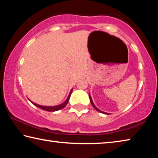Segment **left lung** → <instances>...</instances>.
<instances>
[{"mask_svg": "<svg viewBox=\"0 0 158 158\" xmlns=\"http://www.w3.org/2000/svg\"><path fill=\"white\" fill-rule=\"evenodd\" d=\"M89 98H90V103H91V105H92V106H93V107H94V109H95V110H97L98 111H99V112H100V113H103V114H107L106 113H105V112H103V111H100V109H98L97 107H96V106H95V105L94 104H93V100H92V98H91V97H90V94H89Z\"/></svg>", "mask_w": 158, "mask_h": 158, "instance_id": "obj_1", "label": "left lung"}]
</instances>
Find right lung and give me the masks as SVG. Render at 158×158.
I'll return each instance as SVG.
<instances>
[{
    "label": "right lung",
    "mask_w": 158,
    "mask_h": 158,
    "mask_svg": "<svg viewBox=\"0 0 158 158\" xmlns=\"http://www.w3.org/2000/svg\"><path fill=\"white\" fill-rule=\"evenodd\" d=\"M72 92H73V90H71L70 93H69V96L67 100L64 102L63 104H61L60 105H58V106H42V105H37V104L33 102H31L33 104V105H35L37 107L40 108L42 109H43L44 111H58V110H60V109H62L63 108L65 107V106L67 105V104L68 103L69 100V97H70V95L72 94Z\"/></svg>",
    "instance_id": "obj_1"
}]
</instances>
